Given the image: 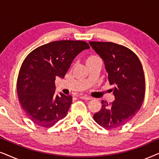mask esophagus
Masks as SVG:
<instances>
[{
    "label": "esophagus",
    "mask_w": 159,
    "mask_h": 159,
    "mask_svg": "<svg viewBox=\"0 0 159 159\" xmlns=\"http://www.w3.org/2000/svg\"><path fill=\"white\" fill-rule=\"evenodd\" d=\"M80 98L83 99V100H86V101H89V100H91V99H92V98H91L90 97L87 96V95H80Z\"/></svg>",
    "instance_id": "1"
}]
</instances>
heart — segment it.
<instances>
[{"mask_svg": "<svg viewBox=\"0 0 159 159\" xmlns=\"http://www.w3.org/2000/svg\"><path fill=\"white\" fill-rule=\"evenodd\" d=\"M98 60H100V58L98 57L97 56L92 55V56H88V57L86 58L85 63H86V64H91V63L95 62V61H98Z\"/></svg>", "mask_w": 159, "mask_h": 159, "instance_id": "1", "label": "heart"}]
</instances>
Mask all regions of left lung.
I'll list each match as a JSON object with an SVG mask.
<instances>
[{
  "label": "left lung",
  "mask_w": 159,
  "mask_h": 159,
  "mask_svg": "<svg viewBox=\"0 0 159 159\" xmlns=\"http://www.w3.org/2000/svg\"><path fill=\"white\" fill-rule=\"evenodd\" d=\"M103 59L106 79L115 101H102V108L93 119L105 129H114L133 118L142 106L145 95V77L138 56L127 48L111 42L89 43Z\"/></svg>",
  "instance_id": "obj_1"
}]
</instances>
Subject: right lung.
Listing matches in <instances>:
<instances>
[{"label": "right lung", "instance_id": "add662e5", "mask_svg": "<svg viewBox=\"0 0 159 159\" xmlns=\"http://www.w3.org/2000/svg\"><path fill=\"white\" fill-rule=\"evenodd\" d=\"M89 48L84 41H54L27 56L19 73L17 94L21 107L34 124L49 128L66 116L72 97L56 94V78L63 79L76 56Z\"/></svg>", "mask_w": 159, "mask_h": 159}]
</instances>
